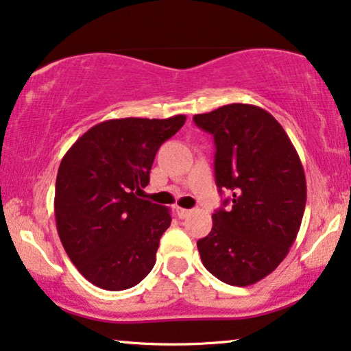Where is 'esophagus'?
Segmentation results:
<instances>
[{"label": "esophagus", "mask_w": 351, "mask_h": 351, "mask_svg": "<svg viewBox=\"0 0 351 351\" xmlns=\"http://www.w3.org/2000/svg\"><path fill=\"white\" fill-rule=\"evenodd\" d=\"M176 213H178V217L181 218V219H184V218H188L191 213V210H188V208H183V207H176Z\"/></svg>", "instance_id": "34e87169"}]
</instances>
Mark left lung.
I'll list each match as a JSON object with an SVG mask.
<instances>
[{
    "instance_id": "1",
    "label": "left lung",
    "mask_w": 351,
    "mask_h": 351,
    "mask_svg": "<svg viewBox=\"0 0 351 351\" xmlns=\"http://www.w3.org/2000/svg\"><path fill=\"white\" fill-rule=\"evenodd\" d=\"M194 121L213 136L217 186L232 194L230 212L217 210L212 231L197 242L200 260L219 281L252 286L278 268L300 230V157L281 123L258 106L236 102Z\"/></svg>"
}]
</instances>
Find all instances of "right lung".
<instances>
[{"label":"right lung","mask_w":351,"mask_h":351,"mask_svg":"<svg viewBox=\"0 0 351 351\" xmlns=\"http://www.w3.org/2000/svg\"><path fill=\"white\" fill-rule=\"evenodd\" d=\"M170 119H112L65 152L56 178L54 215L69 258L95 286L125 291L151 273L170 208L138 197L162 143L183 127Z\"/></svg>","instance_id":"obj_1"}]
</instances>
